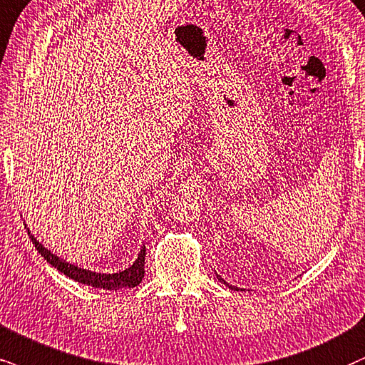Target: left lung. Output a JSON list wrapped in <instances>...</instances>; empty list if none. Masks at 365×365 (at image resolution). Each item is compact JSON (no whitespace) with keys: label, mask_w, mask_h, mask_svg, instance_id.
I'll return each mask as SVG.
<instances>
[{"label":"left lung","mask_w":365,"mask_h":365,"mask_svg":"<svg viewBox=\"0 0 365 365\" xmlns=\"http://www.w3.org/2000/svg\"><path fill=\"white\" fill-rule=\"evenodd\" d=\"M217 279H219V281H220V283H224L225 286H229V288H230V289H237V288H236V286H230V284L227 283V281H224V278H220V276H219V274H217Z\"/></svg>","instance_id":"8db88e82"}]
</instances>
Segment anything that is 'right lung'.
<instances>
[{
	"mask_svg": "<svg viewBox=\"0 0 365 365\" xmlns=\"http://www.w3.org/2000/svg\"><path fill=\"white\" fill-rule=\"evenodd\" d=\"M26 227V225H25ZM29 236L31 242L35 244L36 251L40 252L41 256L47 259L53 267H57L60 273H63L68 278L73 281H79L82 284H89L92 288H103V289H121V288H135L141 283L143 276H145V255L146 249L143 247L141 252L138 255V259L133 262V266H129L128 269L119 271V273L106 274V273H96V271L82 269V267H77L76 264H71V262L60 259L58 256H55L53 252H50L47 247H43L41 244L36 241V239L31 236L30 229Z\"/></svg>",
	"mask_w": 365,
	"mask_h": 365,
	"instance_id": "1",
	"label": "right lung"
}]
</instances>
